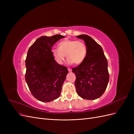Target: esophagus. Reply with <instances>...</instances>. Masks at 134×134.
<instances>
[{"mask_svg": "<svg viewBox=\"0 0 134 134\" xmlns=\"http://www.w3.org/2000/svg\"><path fill=\"white\" fill-rule=\"evenodd\" d=\"M68 71H69V72H70V71H72L71 69H70V68H68Z\"/></svg>", "mask_w": 134, "mask_h": 134, "instance_id": "34e87169", "label": "esophagus"}]
</instances>
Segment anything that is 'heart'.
<instances>
[{"instance_id": "obj_1", "label": "heart", "mask_w": 134, "mask_h": 134, "mask_svg": "<svg viewBox=\"0 0 134 134\" xmlns=\"http://www.w3.org/2000/svg\"><path fill=\"white\" fill-rule=\"evenodd\" d=\"M59 48H52L51 54L56 62L62 64L65 56L68 63L79 65L86 60L87 55V46L83 41L75 40H65L58 44Z\"/></svg>"}]
</instances>
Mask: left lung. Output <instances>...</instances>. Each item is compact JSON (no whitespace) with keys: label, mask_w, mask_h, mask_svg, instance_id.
<instances>
[{"label":"left lung","mask_w":134,"mask_h":134,"mask_svg":"<svg viewBox=\"0 0 134 134\" xmlns=\"http://www.w3.org/2000/svg\"><path fill=\"white\" fill-rule=\"evenodd\" d=\"M76 37L86 43L87 55L83 63L72 69L76 76V91L83 99H96L103 94L107 87L109 79L107 60L102 47L90 36Z\"/></svg>","instance_id":"1"}]
</instances>
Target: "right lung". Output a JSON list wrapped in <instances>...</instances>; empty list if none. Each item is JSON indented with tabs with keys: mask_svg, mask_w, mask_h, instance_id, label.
I'll return each mask as SVG.
<instances>
[{
	"mask_svg": "<svg viewBox=\"0 0 134 134\" xmlns=\"http://www.w3.org/2000/svg\"><path fill=\"white\" fill-rule=\"evenodd\" d=\"M64 36H42L27 52L25 80L35 98L43 102L57 99L68 73L66 66L56 62L51 54L52 46Z\"/></svg>",
	"mask_w": 134,
	"mask_h": 134,
	"instance_id": "right-lung-1",
	"label": "right lung"
}]
</instances>
